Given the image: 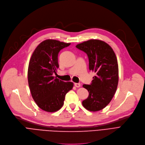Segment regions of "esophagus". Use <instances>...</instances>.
Instances as JSON below:
<instances>
[{
  "instance_id": "obj_1",
  "label": "esophagus",
  "mask_w": 145,
  "mask_h": 145,
  "mask_svg": "<svg viewBox=\"0 0 145 145\" xmlns=\"http://www.w3.org/2000/svg\"><path fill=\"white\" fill-rule=\"evenodd\" d=\"M74 86H76V88H79V87H80V84H79V83H74Z\"/></svg>"
}]
</instances>
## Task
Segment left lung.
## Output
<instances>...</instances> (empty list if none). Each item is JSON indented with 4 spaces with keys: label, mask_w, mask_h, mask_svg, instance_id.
Instances as JSON below:
<instances>
[{
    "label": "left lung",
    "mask_w": 145,
    "mask_h": 145,
    "mask_svg": "<svg viewBox=\"0 0 145 145\" xmlns=\"http://www.w3.org/2000/svg\"><path fill=\"white\" fill-rule=\"evenodd\" d=\"M76 47L87 54L89 70L96 74L90 85H83L89 96L82 105L89 111H99L110 103L117 90L118 66L116 56L108 44L98 40L83 42Z\"/></svg>",
    "instance_id": "left-lung-1"
}]
</instances>
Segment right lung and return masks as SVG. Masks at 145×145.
Listing matches in <instances>:
<instances>
[{
	"label": "right lung",
	"instance_id": "1",
	"mask_svg": "<svg viewBox=\"0 0 145 145\" xmlns=\"http://www.w3.org/2000/svg\"><path fill=\"white\" fill-rule=\"evenodd\" d=\"M70 44L47 40L37 47L31 57L28 70L29 89L34 101L44 111L55 112L60 110L66 94L73 88L71 82H65L53 76L59 68V53Z\"/></svg>",
	"mask_w": 145,
	"mask_h": 145
}]
</instances>
